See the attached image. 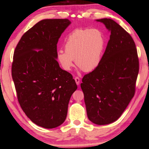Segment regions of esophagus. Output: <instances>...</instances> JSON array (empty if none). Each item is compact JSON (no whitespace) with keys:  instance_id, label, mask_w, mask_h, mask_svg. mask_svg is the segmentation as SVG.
<instances>
[{"instance_id":"obj_1","label":"esophagus","mask_w":149,"mask_h":149,"mask_svg":"<svg viewBox=\"0 0 149 149\" xmlns=\"http://www.w3.org/2000/svg\"><path fill=\"white\" fill-rule=\"evenodd\" d=\"M74 79H75V83H76L77 85H79V83H80V79H79V77H75Z\"/></svg>"}]
</instances>
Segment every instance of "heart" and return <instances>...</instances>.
<instances>
[{"label": "heart", "mask_w": 149, "mask_h": 149, "mask_svg": "<svg viewBox=\"0 0 149 149\" xmlns=\"http://www.w3.org/2000/svg\"><path fill=\"white\" fill-rule=\"evenodd\" d=\"M105 40L102 32L97 29H76L68 34L64 49L59 50L56 58L62 68L70 71L76 65L83 72L95 70L101 61Z\"/></svg>", "instance_id": "b5f03b06"}]
</instances>
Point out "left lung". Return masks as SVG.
Returning <instances> with one entry per match:
<instances>
[{
    "instance_id": "obj_1",
    "label": "left lung",
    "mask_w": 149,
    "mask_h": 149,
    "mask_svg": "<svg viewBox=\"0 0 149 149\" xmlns=\"http://www.w3.org/2000/svg\"><path fill=\"white\" fill-rule=\"evenodd\" d=\"M111 32L99 65L84 75L81 87L88 119L98 125L119 118L133 98L139 73V59L133 38L111 19H101Z\"/></svg>"
}]
</instances>
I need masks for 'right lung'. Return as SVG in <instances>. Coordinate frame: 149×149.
<instances>
[{
  "instance_id": "1",
  "label": "right lung",
  "mask_w": 149,
  "mask_h": 149,
  "mask_svg": "<svg viewBox=\"0 0 149 149\" xmlns=\"http://www.w3.org/2000/svg\"><path fill=\"white\" fill-rule=\"evenodd\" d=\"M70 23L68 19L39 21L23 35L13 53L12 75L18 102L31 120L45 128L64 123L77 88L72 74L56 61V44Z\"/></svg>"
}]
</instances>
